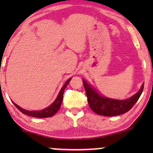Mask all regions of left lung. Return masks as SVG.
<instances>
[{"instance_id": "left-lung-1", "label": "left lung", "mask_w": 153, "mask_h": 153, "mask_svg": "<svg viewBox=\"0 0 153 153\" xmlns=\"http://www.w3.org/2000/svg\"><path fill=\"white\" fill-rule=\"evenodd\" d=\"M82 82L86 93L89 106L95 113L105 117L120 115L129 111L137 101L144 88L143 84L140 90L132 97L124 101H120L102 97L98 94L97 92L92 88L85 80H82Z\"/></svg>"}]
</instances>
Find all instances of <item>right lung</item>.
Instances as JSON below:
<instances>
[{
	"label": "right lung",
	"instance_id": "obj_1",
	"mask_svg": "<svg viewBox=\"0 0 153 153\" xmlns=\"http://www.w3.org/2000/svg\"><path fill=\"white\" fill-rule=\"evenodd\" d=\"M71 80V78L68 79L67 80L65 85H63L62 88H61L60 91H59L58 96H57V99L55 101H54L50 106L47 107V108H45V109L42 111H28L25 110L24 108H21L20 106H19L18 105L16 104L15 103H13V104L15 105V106L21 112H22L23 114L26 115H29L30 117H37V118H46V117H52V116L55 114L57 112V111L59 110V108H60L61 104H62V101L63 99V94H64V91L65 89V88L68 84L69 83L70 80Z\"/></svg>",
	"mask_w": 153,
	"mask_h": 153
}]
</instances>
